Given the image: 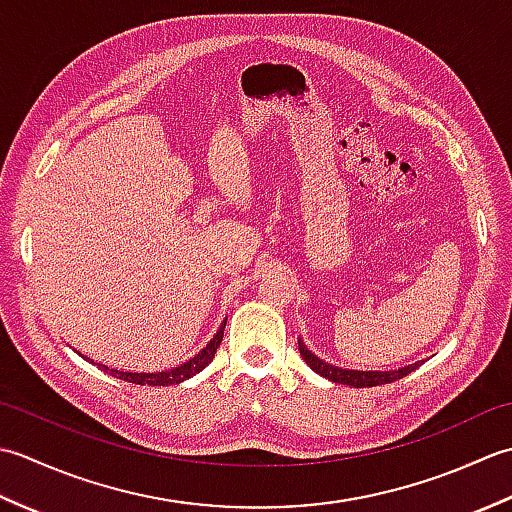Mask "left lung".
Masks as SVG:
<instances>
[{
	"label": "left lung",
	"mask_w": 512,
	"mask_h": 512,
	"mask_svg": "<svg viewBox=\"0 0 512 512\" xmlns=\"http://www.w3.org/2000/svg\"><path fill=\"white\" fill-rule=\"evenodd\" d=\"M299 352L303 356V361H306L314 369V372L321 374L323 378L332 380V383H341V385H350V387H376V385L394 383V380L405 378L420 365V363H413L407 367L394 369V372H358V369H341V367L321 361V358L314 356L301 341H299Z\"/></svg>",
	"instance_id": "8db88e82"
}]
</instances>
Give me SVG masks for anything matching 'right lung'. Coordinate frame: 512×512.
I'll list each match as a JSON object with an SVG mask.
<instances>
[{"mask_svg":"<svg viewBox=\"0 0 512 512\" xmlns=\"http://www.w3.org/2000/svg\"><path fill=\"white\" fill-rule=\"evenodd\" d=\"M224 325L226 321L222 323V328L217 330V334L213 336V341L204 347L202 352L195 354L193 358H189L187 363L180 365V367H173L169 369V372H154V374H138V372H118V369H110L107 365H101V363H94L99 365L103 372L112 374L116 378L121 380H127V383H134V385H149V387H167V385H176V383H182V380H187L191 376H195L198 372H202V369L209 365L213 361V356L217 352V347H220L222 339H224ZM90 361V358H88Z\"/></svg>","mask_w":512,"mask_h":512,"instance_id":"obj_1","label":"right lung"}]
</instances>
